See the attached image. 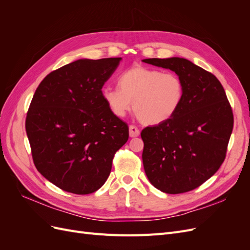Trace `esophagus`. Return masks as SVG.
<instances>
[{
	"label": "esophagus",
	"instance_id": "34e87169",
	"mask_svg": "<svg viewBox=\"0 0 250 250\" xmlns=\"http://www.w3.org/2000/svg\"><path fill=\"white\" fill-rule=\"evenodd\" d=\"M139 134H140L139 128L137 126H134V125H130L129 126V135H130V137L131 138L139 137Z\"/></svg>",
	"mask_w": 250,
	"mask_h": 250
}]
</instances>
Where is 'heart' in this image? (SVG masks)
Here are the masks:
<instances>
[{
  "instance_id": "heart-1",
  "label": "heart",
  "mask_w": 250,
  "mask_h": 250,
  "mask_svg": "<svg viewBox=\"0 0 250 250\" xmlns=\"http://www.w3.org/2000/svg\"><path fill=\"white\" fill-rule=\"evenodd\" d=\"M119 87L105 86L102 98L116 117H124L132 107L144 124L169 120L183 101L184 84L174 73L137 65L119 76Z\"/></svg>"
}]
</instances>
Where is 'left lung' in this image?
Instances as JSON below:
<instances>
[{"label": "left lung", "mask_w": 250, "mask_h": 250, "mask_svg": "<svg viewBox=\"0 0 250 250\" xmlns=\"http://www.w3.org/2000/svg\"><path fill=\"white\" fill-rule=\"evenodd\" d=\"M143 62L175 72L184 84L177 111L142 130L144 170L150 183L164 193L192 191L213 176L225 160L233 127L231 106L220 81L190 60Z\"/></svg>", "instance_id": "left-lung-1"}]
</instances>
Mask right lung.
I'll return each instance as SVG.
<instances>
[{
  "instance_id": "add662e5",
  "label": "right lung",
  "mask_w": 250,
  "mask_h": 250,
  "mask_svg": "<svg viewBox=\"0 0 250 250\" xmlns=\"http://www.w3.org/2000/svg\"><path fill=\"white\" fill-rule=\"evenodd\" d=\"M121 59H79L59 67L43 78L30 103L26 132L35 167L65 192L99 190L129 137L128 125L102 98Z\"/></svg>"
}]
</instances>
